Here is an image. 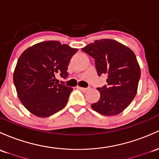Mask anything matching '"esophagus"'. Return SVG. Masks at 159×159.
Returning a JSON list of instances; mask_svg holds the SVG:
<instances>
[{"label":"esophagus","mask_w":159,"mask_h":159,"mask_svg":"<svg viewBox=\"0 0 159 159\" xmlns=\"http://www.w3.org/2000/svg\"><path fill=\"white\" fill-rule=\"evenodd\" d=\"M77 88L79 89L82 90V91H83V92H86L87 90L89 89V88H83V87H80V86H77Z\"/></svg>","instance_id":"1"}]
</instances>
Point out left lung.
<instances>
[{"label":"left lung","mask_w":159,"mask_h":159,"mask_svg":"<svg viewBox=\"0 0 159 159\" xmlns=\"http://www.w3.org/2000/svg\"><path fill=\"white\" fill-rule=\"evenodd\" d=\"M82 51L95 59L98 76H107V86L97 88L100 98L92 104V108L102 115L121 113L136 96L140 79V67L134 52L108 39L95 41Z\"/></svg>","instance_id":"obj_1"}]
</instances>
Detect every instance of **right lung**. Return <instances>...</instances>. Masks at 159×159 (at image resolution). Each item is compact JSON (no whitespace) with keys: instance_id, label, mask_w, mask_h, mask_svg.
<instances>
[{"instance_id":"add662e5","label":"right lung","mask_w":159,"mask_h":159,"mask_svg":"<svg viewBox=\"0 0 159 159\" xmlns=\"http://www.w3.org/2000/svg\"><path fill=\"white\" fill-rule=\"evenodd\" d=\"M78 51L57 41H47L28 48L19 57L13 83L20 102L32 114L46 117L66 106L73 88L55 82V75L66 79L67 66Z\"/></svg>"}]
</instances>
